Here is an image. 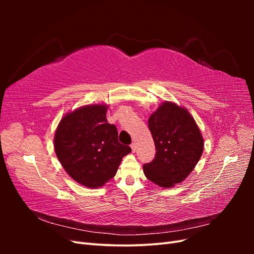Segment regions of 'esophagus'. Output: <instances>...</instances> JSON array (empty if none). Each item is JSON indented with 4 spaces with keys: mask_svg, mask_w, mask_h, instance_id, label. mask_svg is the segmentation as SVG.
I'll use <instances>...</instances> for the list:
<instances>
[{
    "mask_svg": "<svg viewBox=\"0 0 254 254\" xmlns=\"http://www.w3.org/2000/svg\"><path fill=\"white\" fill-rule=\"evenodd\" d=\"M130 147H131L132 152H134L136 150V144L135 143H131V145H130Z\"/></svg>",
    "mask_w": 254,
    "mask_h": 254,
    "instance_id": "obj_1",
    "label": "esophagus"
}]
</instances>
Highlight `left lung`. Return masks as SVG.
<instances>
[{"label": "left lung", "mask_w": 254, "mask_h": 254, "mask_svg": "<svg viewBox=\"0 0 254 254\" xmlns=\"http://www.w3.org/2000/svg\"><path fill=\"white\" fill-rule=\"evenodd\" d=\"M156 156L143 165L146 178L162 188H173L194 170L203 151V139L187 109L165 102L148 120Z\"/></svg>", "instance_id": "obj_1"}]
</instances>
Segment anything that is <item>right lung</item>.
I'll return each instance as SVG.
<instances>
[{"label":"right lung","instance_id":"add662e5","mask_svg":"<svg viewBox=\"0 0 254 254\" xmlns=\"http://www.w3.org/2000/svg\"><path fill=\"white\" fill-rule=\"evenodd\" d=\"M106 105H89L60 121L55 151L70 177L83 187L96 189L112 179L123 157L131 148L119 142L118 129L106 118Z\"/></svg>","mask_w":254,"mask_h":254}]
</instances>
